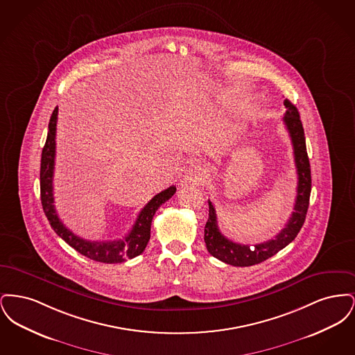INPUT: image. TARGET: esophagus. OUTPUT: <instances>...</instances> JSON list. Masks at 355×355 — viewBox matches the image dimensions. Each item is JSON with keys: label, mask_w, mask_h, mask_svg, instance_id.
<instances>
[{"label": "esophagus", "mask_w": 355, "mask_h": 355, "mask_svg": "<svg viewBox=\"0 0 355 355\" xmlns=\"http://www.w3.org/2000/svg\"><path fill=\"white\" fill-rule=\"evenodd\" d=\"M206 178H207L206 171L197 165H193L190 169L187 170V174H186V180L194 185H203L206 182Z\"/></svg>", "instance_id": "1"}]
</instances>
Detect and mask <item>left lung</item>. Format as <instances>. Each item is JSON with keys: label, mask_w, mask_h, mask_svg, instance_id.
I'll use <instances>...</instances> for the list:
<instances>
[{"label": "left lung", "mask_w": 355, "mask_h": 355, "mask_svg": "<svg viewBox=\"0 0 355 355\" xmlns=\"http://www.w3.org/2000/svg\"><path fill=\"white\" fill-rule=\"evenodd\" d=\"M284 105L286 106V113L284 116V122L286 125L287 132L291 138L293 149H294V161L298 174V186H297V197L294 203V211L287 220L285 227L278 233L275 238L269 239L263 243H258L253 246L241 245L227 239L218 229L216 209L209 201V218L205 225V243L207 252L220 259L225 263L233 266H253L266 261L268 258L278 253L287 245L294 241V238L300 233L304 226L306 213L309 209V200L311 191V171L310 162L306 150V139H304V126L300 119L298 109L285 100Z\"/></svg>", "instance_id": "8db88e82"}]
</instances>
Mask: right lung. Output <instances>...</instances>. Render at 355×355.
Returning <instances> with one entry per match:
<instances>
[{"label":"right lung","instance_id":"right-lung-1","mask_svg":"<svg viewBox=\"0 0 355 355\" xmlns=\"http://www.w3.org/2000/svg\"><path fill=\"white\" fill-rule=\"evenodd\" d=\"M58 107L51 113L49 130L45 146L41 154V170H40V187H41V203L44 213L49 220L53 230L61 236L74 250L85 257L102 262V263H121L126 259L135 258L142 253L150 239V226L153 217L162 203L170 200L175 193V186H170L166 190L154 196L149 202L139 211L132 230L119 241H86L71 233L61 222L53 197V174H54V158H55V130H57Z\"/></svg>","mask_w":355,"mask_h":355}]
</instances>
